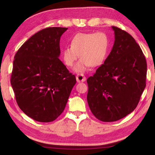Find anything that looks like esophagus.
I'll use <instances>...</instances> for the list:
<instances>
[{"mask_svg": "<svg viewBox=\"0 0 155 155\" xmlns=\"http://www.w3.org/2000/svg\"><path fill=\"white\" fill-rule=\"evenodd\" d=\"M76 78H77V81L78 83H81V82H84L87 79L86 77H84V75L83 74H78L77 77H76Z\"/></svg>", "mask_w": 155, "mask_h": 155, "instance_id": "34e87169", "label": "esophagus"}]
</instances>
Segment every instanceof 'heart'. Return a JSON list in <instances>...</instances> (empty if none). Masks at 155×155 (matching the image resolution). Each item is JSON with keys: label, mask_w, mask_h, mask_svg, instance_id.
<instances>
[{"label": "heart", "mask_w": 155, "mask_h": 155, "mask_svg": "<svg viewBox=\"0 0 155 155\" xmlns=\"http://www.w3.org/2000/svg\"><path fill=\"white\" fill-rule=\"evenodd\" d=\"M109 47V38L104 32H81L72 38L71 46L63 48L62 58L67 67H72L79 54L81 58L75 64L74 70L83 72L90 66L97 67L103 63Z\"/></svg>", "instance_id": "heart-1"}]
</instances>
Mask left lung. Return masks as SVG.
I'll return each instance as SVG.
<instances>
[{
  "instance_id": "8db88e82",
  "label": "left lung",
  "mask_w": 155,
  "mask_h": 155,
  "mask_svg": "<svg viewBox=\"0 0 155 155\" xmlns=\"http://www.w3.org/2000/svg\"><path fill=\"white\" fill-rule=\"evenodd\" d=\"M112 28L115 40L110 53L87 81L88 106L103 122L117 121L132 113L146 87L147 65L140 46L127 32Z\"/></svg>"
}]
</instances>
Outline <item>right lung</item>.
I'll return each mask as SVG.
<instances>
[{"label": "right lung", "mask_w": 155, "mask_h": 155, "mask_svg": "<svg viewBox=\"0 0 155 155\" xmlns=\"http://www.w3.org/2000/svg\"><path fill=\"white\" fill-rule=\"evenodd\" d=\"M63 27L42 29L15 56L11 83L19 108L28 117L48 123L63 112L76 77L58 58Z\"/></svg>", "instance_id": "add662e5"}]
</instances>
